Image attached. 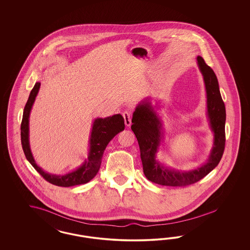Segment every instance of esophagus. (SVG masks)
Here are the masks:
<instances>
[{
	"instance_id": "34e87169",
	"label": "esophagus",
	"mask_w": 250,
	"mask_h": 250,
	"mask_svg": "<svg viewBox=\"0 0 250 250\" xmlns=\"http://www.w3.org/2000/svg\"><path fill=\"white\" fill-rule=\"evenodd\" d=\"M123 117H124V119H125V125H126V126H130L131 124H132V122H131L132 116H131L130 112H128V111H125V112L123 113Z\"/></svg>"
}]
</instances>
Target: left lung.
Wrapping results in <instances>:
<instances>
[{"label": "left lung", "mask_w": 250, "mask_h": 250, "mask_svg": "<svg viewBox=\"0 0 250 250\" xmlns=\"http://www.w3.org/2000/svg\"><path fill=\"white\" fill-rule=\"evenodd\" d=\"M197 63L204 76L207 116L213 133V146L209 159L203 166L189 171H178L167 167L157 160V153L162 140V124L154 107L146 98L136 106L133 114L131 129L136 135L140 148V157L146 179L164 186L183 187L199 182L218 165L226 146V106L220 93L215 73L200 56Z\"/></svg>", "instance_id": "8db88e82"}]
</instances>
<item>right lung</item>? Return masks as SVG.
I'll use <instances>...</instances> for the list:
<instances>
[{"mask_svg": "<svg viewBox=\"0 0 250 250\" xmlns=\"http://www.w3.org/2000/svg\"><path fill=\"white\" fill-rule=\"evenodd\" d=\"M40 83L35 84L23 109V119L21 124V142L25 158L36 168L46 182L61 187H70L84 184L92 180L97 174L101 166L102 158L108 143L119 132L125 129V121L121 114H114L106 118H97L92 124L90 137V151L88 159L83 165L68 174L54 175L45 172L36 163L32 155L29 145V115L33 104L38 95Z\"/></svg>", "mask_w": 250, "mask_h": 250, "instance_id": "add662e5", "label": "right lung"}]
</instances>
